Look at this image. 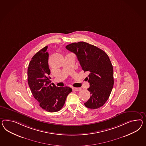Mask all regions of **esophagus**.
Instances as JSON below:
<instances>
[{
	"label": "esophagus",
	"instance_id": "34e87169",
	"mask_svg": "<svg viewBox=\"0 0 146 146\" xmlns=\"http://www.w3.org/2000/svg\"><path fill=\"white\" fill-rule=\"evenodd\" d=\"M72 90H74V91H76V92H78L80 91L81 89L80 88H76V87H73L72 88Z\"/></svg>",
	"mask_w": 146,
	"mask_h": 146
}]
</instances>
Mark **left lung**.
<instances>
[{
  "label": "left lung",
  "instance_id": "1",
  "mask_svg": "<svg viewBox=\"0 0 146 146\" xmlns=\"http://www.w3.org/2000/svg\"><path fill=\"white\" fill-rule=\"evenodd\" d=\"M66 49L76 55L87 77L91 96L84 103L87 108H100L108 101L114 85L113 68L108 55L102 50L85 42L72 43Z\"/></svg>",
  "mask_w": 146,
  "mask_h": 146
}]
</instances>
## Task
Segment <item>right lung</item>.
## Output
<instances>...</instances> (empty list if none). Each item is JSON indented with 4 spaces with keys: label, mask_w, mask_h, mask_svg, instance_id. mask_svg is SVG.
I'll use <instances>...</instances> for the list:
<instances>
[{
    "label": "right lung",
    "mask_w": 146,
    "mask_h": 146,
    "mask_svg": "<svg viewBox=\"0 0 146 146\" xmlns=\"http://www.w3.org/2000/svg\"><path fill=\"white\" fill-rule=\"evenodd\" d=\"M47 48L46 46L31 59L27 69V82L40 106L49 112H55L62 108L72 89L67 86L58 87L50 84V70Z\"/></svg>",
    "instance_id": "add662e5"
}]
</instances>
